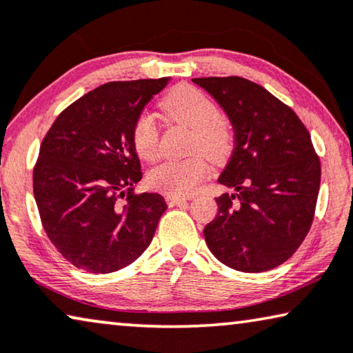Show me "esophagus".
<instances>
[{"instance_id":"1","label":"esophagus","mask_w":353,"mask_h":353,"mask_svg":"<svg viewBox=\"0 0 353 353\" xmlns=\"http://www.w3.org/2000/svg\"><path fill=\"white\" fill-rule=\"evenodd\" d=\"M165 201L170 207H175V205H181V203L186 202L185 197H180V196H172V194H167L165 196Z\"/></svg>"}]
</instances>
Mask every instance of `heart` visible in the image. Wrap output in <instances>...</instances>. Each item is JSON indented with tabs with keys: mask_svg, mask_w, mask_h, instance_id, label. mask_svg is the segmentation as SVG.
Listing matches in <instances>:
<instances>
[{
	"mask_svg": "<svg viewBox=\"0 0 353 353\" xmlns=\"http://www.w3.org/2000/svg\"><path fill=\"white\" fill-rule=\"evenodd\" d=\"M173 121L192 129V150H201L212 159H223L232 146L226 119L212 99L192 85H178L162 101ZM132 143L141 159L152 161L159 154V127L154 114L143 111L132 124ZM208 175V164L201 154L186 159H167L148 172V183L172 196H186Z\"/></svg>",
	"mask_w": 353,
	"mask_h": 353,
	"instance_id": "b5f03b06",
	"label": "heart"
}]
</instances>
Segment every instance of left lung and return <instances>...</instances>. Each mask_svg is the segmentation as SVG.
I'll return each instance as SVG.
<instances>
[{"label":"left lung","mask_w":353,"mask_h":353,"mask_svg":"<svg viewBox=\"0 0 353 353\" xmlns=\"http://www.w3.org/2000/svg\"><path fill=\"white\" fill-rule=\"evenodd\" d=\"M192 83L218 101L236 137L218 181L237 194L216 197V216L203 229L207 247L240 272L277 268L293 256L314 219L321 168L309 132L290 106L252 81Z\"/></svg>","instance_id":"obj_1"}]
</instances>
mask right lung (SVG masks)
I'll use <instances>...</instances> for the list:
<instances>
[{"instance_id": "1", "label": "right lung", "mask_w": 353, "mask_h": 353, "mask_svg": "<svg viewBox=\"0 0 353 353\" xmlns=\"http://www.w3.org/2000/svg\"><path fill=\"white\" fill-rule=\"evenodd\" d=\"M167 83L100 85L63 110L41 143L33 170L41 223L78 269L116 272L150 247L167 203L157 192H132L141 180L132 124Z\"/></svg>"}]
</instances>
